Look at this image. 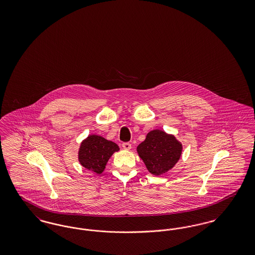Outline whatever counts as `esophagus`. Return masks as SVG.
Listing matches in <instances>:
<instances>
[{
	"mask_svg": "<svg viewBox=\"0 0 255 255\" xmlns=\"http://www.w3.org/2000/svg\"><path fill=\"white\" fill-rule=\"evenodd\" d=\"M122 147L124 150H130L132 148V145L129 142H124V143H122Z\"/></svg>",
	"mask_w": 255,
	"mask_h": 255,
	"instance_id": "esophagus-1",
	"label": "esophagus"
}]
</instances>
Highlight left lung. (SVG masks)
Masks as SVG:
<instances>
[{"label":"left lung","mask_w":255,"mask_h":255,"mask_svg":"<svg viewBox=\"0 0 255 255\" xmlns=\"http://www.w3.org/2000/svg\"><path fill=\"white\" fill-rule=\"evenodd\" d=\"M136 152L148 171L160 176L172 169L179 161L182 145L174 134L156 129L147 133L145 140L136 147Z\"/></svg>","instance_id":"8db88e82"}]
</instances>
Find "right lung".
<instances>
[{
  "instance_id": "add662e5",
  "label": "right lung",
  "mask_w": 255,
  "mask_h": 255,
  "mask_svg": "<svg viewBox=\"0 0 255 255\" xmlns=\"http://www.w3.org/2000/svg\"><path fill=\"white\" fill-rule=\"evenodd\" d=\"M120 147L101 135L90 134L82 140L78 150V160L86 169L101 174L115 152Z\"/></svg>"
}]
</instances>
